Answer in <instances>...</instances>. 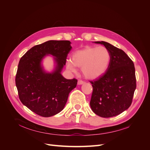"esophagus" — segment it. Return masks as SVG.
<instances>
[{"label": "esophagus", "mask_w": 150, "mask_h": 150, "mask_svg": "<svg viewBox=\"0 0 150 150\" xmlns=\"http://www.w3.org/2000/svg\"><path fill=\"white\" fill-rule=\"evenodd\" d=\"M84 83H85L84 81H82V80H79L78 82V84L79 85H81V84H83Z\"/></svg>", "instance_id": "esophagus-1"}]
</instances>
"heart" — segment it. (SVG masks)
<instances>
[{
  "mask_svg": "<svg viewBox=\"0 0 150 150\" xmlns=\"http://www.w3.org/2000/svg\"><path fill=\"white\" fill-rule=\"evenodd\" d=\"M110 57L106 47L88 46L72 54V62H67V67L73 72H76V67H81L86 78L94 79L105 73L110 65Z\"/></svg>",
  "mask_w": 150,
  "mask_h": 150,
  "instance_id": "1",
  "label": "heart"
}]
</instances>
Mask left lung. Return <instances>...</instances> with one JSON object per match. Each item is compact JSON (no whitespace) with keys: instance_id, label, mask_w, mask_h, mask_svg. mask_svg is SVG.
<instances>
[{"instance_id":"8db88e82","label":"left lung","mask_w":150,"mask_h":150,"mask_svg":"<svg viewBox=\"0 0 150 150\" xmlns=\"http://www.w3.org/2000/svg\"><path fill=\"white\" fill-rule=\"evenodd\" d=\"M110 54L107 71L100 78L90 81L93 93L90 106L95 114L110 117L121 114L132 103L137 88L133 61L122 51L110 43L101 41Z\"/></svg>"}]
</instances>
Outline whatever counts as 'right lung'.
<instances>
[{
    "label": "right lung",
    "instance_id": "obj_1",
    "mask_svg": "<svg viewBox=\"0 0 150 150\" xmlns=\"http://www.w3.org/2000/svg\"><path fill=\"white\" fill-rule=\"evenodd\" d=\"M69 40H49L27 51L19 62L16 85L22 103L40 116L50 117L64 109L68 96L78 80L67 79L61 71L71 49ZM57 58L56 71L46 74L40 62L46 54Z\"/></svg>",
    "mask_w": 150,
    "mask_h": 150
}]
</instances>
